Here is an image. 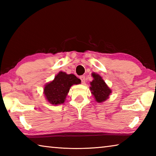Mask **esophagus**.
Instances as JSON below:
<instances>
[{"label": "esophagus", "instance_id": "34e87169", "mask_svg": "<svg viewBox=\"0 0 156 156\" xmlns=\"http://www.w3.org/2000/svg\"><path fill=\"white\" fill-rule=\"evenodd\" d=\"M81 82H82V84H84L85 83V76H82L80 77Z\"/></svg>", "mask_w": 156, "mask_h": 156}]
</instances>
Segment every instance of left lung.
<instances>
[{"mask_svg": "<svg viewBox=\"0 0 156 156\" xmlns=\"http://www.w3.org/2000/svg\"><path fill=\"white\" fill-rule=\"evenodd\" d=\"M91 76L93 77V80L90 82V89L92 96H94L95 101L102 103L109 98V96L112 93L111 89L105 80L99 74L96 73H92Z\"/></svg>", "mask_w": 156, "mask_h": 156, "instance_id": "obj_1", "label": "left lung"}]
</instances>
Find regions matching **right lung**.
I'll list each match as a JSON object with an SVG mask.
<instances>
[{
    "mask_svg": "<svg viewBox=\"0 0 156 156\" xmlns=\"http://www.w3.org/2000/svg\"><path fill=\"white\" fill-rule=\"evenodd\" d=\"M80 83L81 80L74 74H67L66 72H60L54 80L44 85L43 94L49 103L53 105L63 104L71 87Z\"/></svg>",
    "mask_w": 156,
    "mask_h": 156,
    "instance_id": "add662e5",
    "label": "right lung"
}]
</instances>
